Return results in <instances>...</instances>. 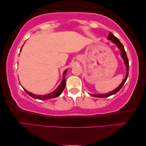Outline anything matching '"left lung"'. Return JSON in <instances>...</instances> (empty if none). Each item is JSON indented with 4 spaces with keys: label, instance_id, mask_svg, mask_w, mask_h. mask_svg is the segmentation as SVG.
<instances>
[{
    "label": "left lung",
    "instance_id": "left-lung-1",
    "mask_svg": "<svg viewBox=\"0 0 146 146\" xmlns=\"http://www.w3.org/2000/svg\"><path fill=\"white\" fill-rule=\"evenodd\" d=\"M108 39L109 40H111L112 42H114V43L115 44H116V46H118V48L120 50V51H121V56L123 59L124 62H125V66H126V68H127V72H126L125 78L123 80V82H121V83L120 85V86H119L118 87H117L116 89H114L113 91L110 92L109 93H107V94H90V95L92 96H94V97L106 98V97H108V96H112V95H113L114 94H116V93L118 92L119 90H120L121 89V87H123V84H124V83H125V82H126V80H127V79L128 78V75H129V60H128L127 54H126V52L125 51V49H124V47L123 46V44L121 43V42L120 41V40H119L118 38L114 36V35L111 32L109 33V36H108Z\"/></svg>",
    "mask_w": 146,
    "mask_h": 146
}]
</instances>
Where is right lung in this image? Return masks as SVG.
Masks as SVG:
<instances>
[{
    "label": "right lung",
    "mask_w": 146,
    "mask_h": 146,
    "mask_svg": "<svg viewBox=\"0 0 146 146\" xmlns=\"http://www.w3.org/2000/svg\"><path fill=\"white\" fill-rule=\"evenodd\" d=\"M67 70H66L63 73V80L61 83V84L59 85V86L57 89L50 94H48L46 95H35L34 94H32V93L28 92L27 90H26L25 89H24L26 91V92L27 94L30 96L31 97L35 99H38V100H46L48 99H51V98H56L57 96H59V95L61 94V92H63V90H64V87H65L66 85V80L65 78H64V76H65V74Z\"/></svg>",
    "instance_id": "obj_1"
}]
</instances>
